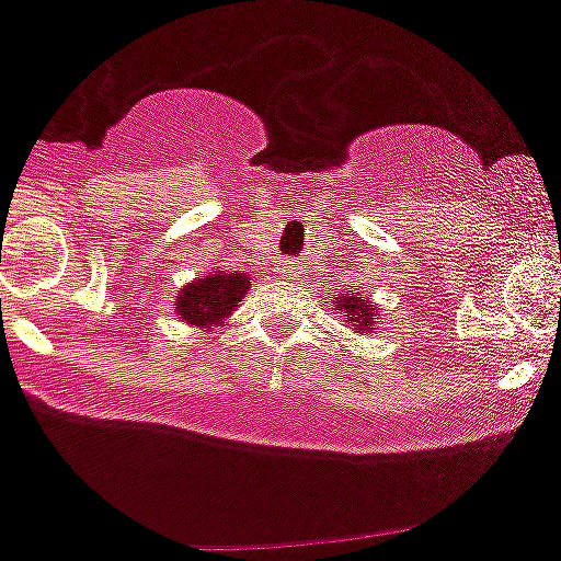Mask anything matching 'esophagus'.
<instances>
[{
  "instance_id": "34e87169",
  "label": "esophagus",
  "mask_w": 561,
  "mask_h": 561,
  "mask_svg": "<svg viewBox=\"0 0 561 561\" xmlns=\"http://www.w3.org/2000/svg\"><path fill=\"white\" fill-rule=\"evenodd\" d=\"M287 274H290V279H293V276H295V274H298V271H295V268L290 266V268H287Z\"/></svg>"
}]
</instances>
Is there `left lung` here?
Returning <instances> with one entry per match:
<instances>
[{"label":"left lung","instance_id":"obj_1","mask_svg":"<svg viewBox=\"0 0 561 561\" xmlns=\"http://www.w3.org/2000/svg\"><path fill=\"white\" fill-rule=\"evenodd\" d=\"M332 304H335V311L343 313V319H346L354 330H359V332L378 330L375 328V317H378V311L373 309V300H362V298H356L351 290H346V293L337 295Z\"/></svg>","mask_w":561,"mask_h":561}]
</instances>
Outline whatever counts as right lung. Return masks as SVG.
<instances>
[{
  "label": "right lung",
  "instance_id": "obj_1",
  "mask_svg": "<svg viewBox=\"0 0 561 561\" xmlns=\"http://www.w3.org/2000/svg\"><path fill=\"white\" fill-rule=\"evenodd\" d=\"M250 290V276L248 274H215L194 282H188L181 293L175 295V309L181 322L191 324V328L213 330L224 324L226 317H231L237 309L239 300Z\"/></svg>",
  "mask_w": 561,
  "mask_h": 561
}]
</instances>
